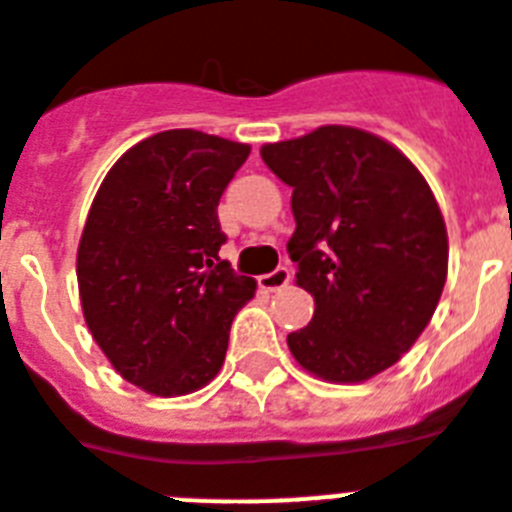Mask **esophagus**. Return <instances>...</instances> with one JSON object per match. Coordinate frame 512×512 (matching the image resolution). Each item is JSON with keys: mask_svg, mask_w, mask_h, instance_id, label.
I'll return each instance as SVG.
<instances>
[{"mask_svg": "<svg viewBox=\"0 0 512 512\" xmlns=\"http://www.w3.org/2000/svg\"><path fill=\"white\" fill-rule=\"evenodd\" d=\"M290 269H285V266H279V269H274L272 274H261L259 277V287L264 292H277L282 290V287L290 285Z\"/></svg>", "mask_w": 512, "mask_h": 512, "instance_id": "esophagus-1", "label": "esophagus"}]
</instances>
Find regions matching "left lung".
I'll return each mask as SVG.
<instances>
[{"instance_id":"left-lung-1","label":"left lung","mask_w":512,"mask_h":512,"mask_svg":"<svg viewBox=\"0 0 512 512\" xmlns=\"http://www.w3.org/2000/svg\"><path fill=\"white\" fill-rule=\"evenodd\" d=\"M292 186L295 282L313 318L287 334L303 370L362 383L401 360L427 329L448 277V233L417 165L355 126H318L261 147Z\"/></svg>"}]
</instances>
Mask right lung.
Masks as SVG:
<instances>
[{"label":"right lung","mask_w":512,"mask_h":512,"mask_svg":"<svg viewBox=\"0 0 512 512\" xmlns=\"http://www.w3.org/2000/svg\"><path fill=\"white\" fill-rule=\"evenodd\" d=\"M251 147L196 129L142 139L113 163L77 246L82 316L113 370L152 396L214 381L256 279L220 259L217 204Z\"/></svg>","instance_id":"1"}]
</instances>
